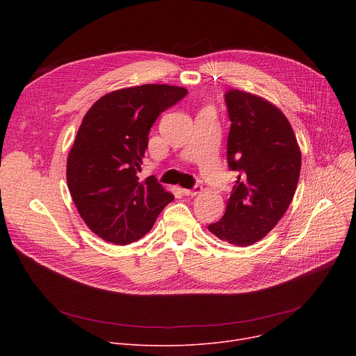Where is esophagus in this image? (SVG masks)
I'll list each match as a JSON object with an SVG mask.
<instances>
[{"label":"esophagus","instance_id":"34e87169","mask_svg":"<svg viewBox=\"0 0 356 356\" xmlns=\"http://www.w3.org/2000/svg\"><path fill=\"white\" fill-rule=\"evenodd\" d=\"M181 192H183V195H186V196H196L197 193L202 192V188H200V186H195L193 189H181Z\"/></svg>","mask_w":356,"mask_h":356}]
</instances>
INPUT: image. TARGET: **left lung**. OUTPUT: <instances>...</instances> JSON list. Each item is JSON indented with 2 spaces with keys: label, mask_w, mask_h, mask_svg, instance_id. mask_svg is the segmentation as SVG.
Segmentation results:
<instances>
[{
  "label": "left lung",
  "mask_w": 356,
  "mask_h": 356,
  "mask_svg": "<svg viewBox=\"0 0 356 356\" xmlns=\"http://www.w3.org/2000/svg\"><path fill=\"white\" fill-rule=\"evenodd\" d=\"M231 131L227 157L238 179L227 211L208 229L232 245L263 239L289 209L302 153L286 115L270 101L232 89L225 95Z\"/></svg>",
  "instance_id": "obj_1"
}]
</instances>
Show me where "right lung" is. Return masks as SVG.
I'll return each mask as SVG.
<instances>
[{
    "mask_svg": "<svg viewBox=\"0 0 356 356\" xmlns=\"http://www.w3.org/2000/svg\"><path fill=\"white\" fill-rule=\"evenodd\" d=\"M188 89L147 83L112 90L85 114L67 156L66 180L88 228L128 245L143 238L175 196L149 176L140 180L148 133Z\"/></svg>",
    "mask_w": 356,
    "mask_h": 356,
    "instance_id": "right-lung-1",
    "label": "right lung"
}]
</instances>
